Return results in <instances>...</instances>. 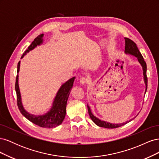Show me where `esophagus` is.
<instances>
[{
	"label": "esophagus",
	"instance_id": "1",
	"mask_svg": "<svg viewBox=\"0 0 159 159\" xmlns=\"http://www.w3.org/2000/svg\"><path fill=\"white\" fill-rule=\"evenodd\" d=\"M80 82L81 84H85L88 82V80L87 78H85V77H81L80 80Z\"/></svg>",
	"mask_w": 159,
	"mask_h": 159
}]
</instances>
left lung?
Wrapping results in <instances>:
<instances>
[{"instance_id":"obj_1","label":"left lung","mask_w":159,"mask_h":159,"mask_svg":"<svg viewBox=\"0 0 159 159\" xmlns=\"http://www.w3.org/2000/svg\"><path fill=\"white\" fill-rule=\"evenodd\" d=\"M125 54H129L133 56H134L135 57H137L138 61H139V63L141 64V65L143 67V75H144V80H145V84L146 85V89H145V93L147 89V64L146 62L144 60V58L143 56L141 55V52H139L138 48L137 46V44L134 43L133 40L131 39H129L128 38H125ZM88 113L89 115V117L91 119V120L97 125L98 126L101 127H104V128H107V129H114V128H117L119 127H121L124 125H125L128 122H130L132 121L133 119L129 120V121H127L126 123H120V124H112L106 121H102V120L99 119L96 117H95L93 115V113H91V109L89 107L88 105Z\"/></svg>"}]
</instances>
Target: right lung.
<instances>
[{
    "instance_id": "add662e5",
    "label": "right lung",
    "mask_w": 159,
    "mask_h": 159,
    "mask_svg": "<svg viewBox=\"0 0 159 159\" xmlns=\"http://www.w3.org/2000/svg\"><path fill=\"white\" fill-rule=\"evenodd\" d=\"M43 36L44 34H42L35 38L30 46L28 48V49L22 54L21 58L26 54V53L33 50L38 45L42 44L43 42ZM20 61H19L17 66V73H18L19 70H20ZM74 80L75 77H73L61 86L56 95L52 107L48 112L43 115L36 116V115H33L28 113L22 106L21 95L18 86V75L17 74L15 83V89L17 96V105L20 113L30 121L41 127L53 128L60 125L63 122L66 116L67 102H68L70 93L72 86H73Z\"/></svg>"
}]
</instances>
